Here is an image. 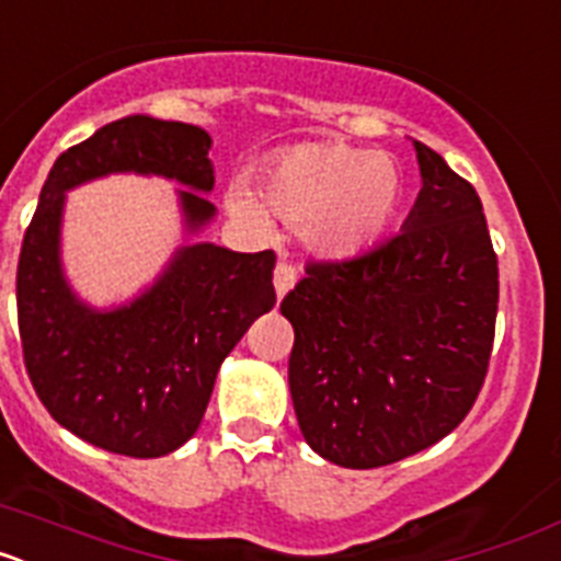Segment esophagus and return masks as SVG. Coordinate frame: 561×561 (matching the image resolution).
Returning <instances> with one entry per match:
<instances>
[{
    "instance_id": "34e87169",
    "label": "esophagus",
    "mask_w": 561,
    "mask_h": 561,
    "mask_svg": "<svg viewBox=\"0 0 561 561\" xmlns=\"http://www.w3.org/2000/svg\"><path fill=\"white\" fill-rule=\"evenodd\" d=\"M272 280H275L277 297H284L286 291L297 284V270L291 264H286V261H280V264L275 266V277H272Z\"/></svg>"
}]
</instances>
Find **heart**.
<instances>
[{
    "mask_svg": "<svg viewBox=\"0 0 561 561\" xmlns=\"http://www.w3.org/2000/svg\"><path fill=\"white\" fill-rule=\"evenodd\" d=\"M264 196L289 225H309L311 244L329 255H354L376 244L401 207V173L388 157L342 142H306L264 171ZM227 207L261 225L264 210L244 185L230 187Z\"/></svg>",
    "mask_w": 561,
    "mask_h": 561,
    "instance_id": "heart-1",
    "label": "heart"
}]
</instances>
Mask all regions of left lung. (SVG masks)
I'll use <instances>...</instances> for the list:
<instances>
[{
  "label": "left lung",
  "instance_id": "8db88e82",
  "mask_svg": "<svg viewBox=\"0 0 561 561\" xmlns=\"http://www.w3.org/2000/svg\"><path fill=\"white\" fill-rule=\"evenodd\" d=\"M413 146L424 185L404 230L311 261L280 304L300 433L345 469L438 444L472 410L492 359L500 280L483 205L440 153Z\"/></svg>",
  "mask_w": 561,
  "mask_h": 561
}]
</instances>
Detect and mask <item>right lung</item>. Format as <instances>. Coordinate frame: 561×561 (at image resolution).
Returning <instances> with one entry per match:
<instances>
[{
    "instance_id": "right-lung-1",
    "label": "right lung",
    "mask_w": 561,
    "mask_h": 561,
    "mask_svg": "<svg viewBox=\"0 0 561 561\" xmlns=\"http://www.w3.org/2000/svg\"><path fill=\"white\" fill-rule=\"evenodd\" d=\"M210 134L146 114L98 128L49 171L16 270L24 368L47 413L114 455L160 458L202 424L221 362L257 317L275 306V252L182 247L165 275L131 306L95 311L61 275L58 227L64 191L103 173H160L180 191L191 230L216 207Z\"/></svg>"
}]
</instances>
